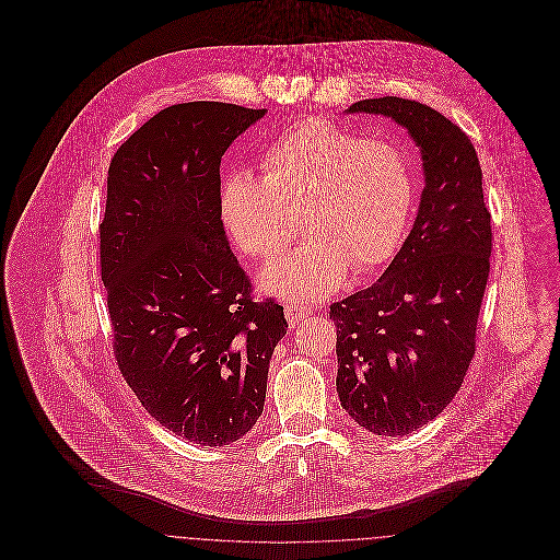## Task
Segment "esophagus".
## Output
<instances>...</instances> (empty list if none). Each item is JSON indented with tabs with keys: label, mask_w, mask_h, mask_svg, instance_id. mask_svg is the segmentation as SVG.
Instances as JSON below:
<instances>
[{
	"label": "esophagus",
	"mask_w": 560,
	"mask_h": 560,
	"mask_svg": "<svg viewBox=\"0 0 560 560\" xmlns=\"http://www.w3.org/2000/svg\"><path fill=\"white\" fill-rule=\"evenodd\" d=\"M287 320H289V325L293 327V325H298L300 320L306 319L311 313H313V306L311 304H287Z\"/></svg>",
	"instance_id": "obj_1"
}]
</instances>
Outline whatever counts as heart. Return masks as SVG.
Masks as SVG:
<instances>
[{
    "mask_svg": "<svg viewBox=\"0 0 560 560\" xmlns=\"http://www.w3.org/2000/svg\"><path fill=\"white\" fill-rule=\"evenodd\" d=\"M260 170L262 178L233 172L222 185L231 237L247 256L273 260L300 237L302 215L313 235L262 271L269 293L320 298L349 269L371 273L397 254L416 202L413 170L399 144L304 118L262 151Z\"/></svg>",
    "mask_w": 560,
    "mask_h": 560,
    "instance_id": "heart-1",
    "label": "heart"
}]
</instances>
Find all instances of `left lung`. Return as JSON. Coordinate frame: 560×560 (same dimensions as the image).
Returning <instances> with one entry per match:
<instances>
[{
	"label": "left lung",
	"mask_w": 560,
	"mask_h": 560,
	"mask_svg": "<svg viewBox=\"0 0 560 560\" xmlns=\"http://www.w3.org/2000/svg\"><path fill=\"white\" fill-rule=\"evenodd\" d=\"M349 112L390 116L424 165L420 209L390 267L329 306L340 405L371 433L407 435L455 399L475 358L491 213L477 151L446 116L399 96L364 98Z\"/></svg>",
	"instance_id": "1"
}]
</instances>
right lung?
<instances>
[{"label":"right lung","mask_w":560,"mask_h":560,"mask_svg":"<svg viewBox=\"0 0 560 560\" xmlns=\"http://www.w3.org/2000/svg\"><path fill=\"white\" fill-rule=\"evenodd\" d=\"M265 109L194 101L161 109L112 158L98 226L114 355L144 409L202 446L262 413L284 308L254 300L229 247L220 163Z\"/></svg>","instance_id":"add662e5"}]
</instances>
